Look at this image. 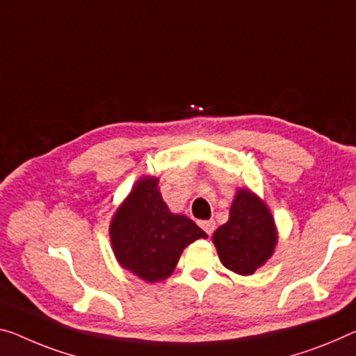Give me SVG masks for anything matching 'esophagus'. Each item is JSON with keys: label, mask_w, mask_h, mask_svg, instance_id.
Masks as SVG:
<instances>
[{"label": "esophagus", "mask_w": 356, "mask_h": 356, "mask_svg": "<svg viewBox=\"0 0 356 356\" xmlns=\"http://www.w3.org/2000/svg\"><path fill=\"white\" fill-rule=\"evenodd\" d=\"M200 227L204 229V231L209 234V235H211L213 234V231H215V221H200Z\"/></svg>", "instance_id": "esophagus-1"}]
</instances>
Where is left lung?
<instances>
[{
    "label": "left lung",
    "mask_w": 356,
    "mask_h": 356,
    "mask_svg": "<svg viewBox=\"0 0 356 356\" xmlns=\"http://www.w3.org/2000/svg\"><path fill=\"white\" fill-rule=\"evenodd\" d=\"M224 267L238 275H251L270 258L277 245L272 213L250 189H238L229 221L213 234Z\"/></svg>",
    "instance_id": "8db88e82"
}]
</instances>
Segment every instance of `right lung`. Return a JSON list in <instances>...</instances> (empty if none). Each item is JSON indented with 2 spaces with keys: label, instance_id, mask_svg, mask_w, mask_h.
Returning <instances> with one entry per match:
<instances>
[{
  "label": "right lung",
  "instance_id": "obj_1",
  "mask_svg": "<svg viewBox=\"0 0 356 356\" xmlns=\"http://www.w3.org/2000/svg\"><path fill=\"white\" fill-rule=\"evenodd\" d=\"M159 179H138L109 224L113 251L124 269L154 283L170 277L183 250L207 234L162 200Z\"/></svg>",
  "mask_w": 356,
  "mask_h": 356
}]
</instances>
